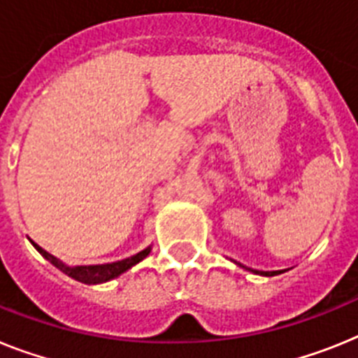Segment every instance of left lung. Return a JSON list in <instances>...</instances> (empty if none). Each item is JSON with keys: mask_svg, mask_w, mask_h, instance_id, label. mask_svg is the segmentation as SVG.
<instances>
[{"mask_svg": "<svg viewBox=\"0 0 358 358\" xmlns=\"http://www.w3.org/2000/svg\"><path fill=\"white\" fill-rule=\"evenodd\" d=\"M245 269H249V267H245ZM249 271H253L255 275H264V276H275L280 273V271H255V269H249Z\"/></svg>", "mask_w": 358, "mask_h": 358, "instance_id": "obj_1", "label": "left lung"}]
</instances>
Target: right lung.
<instances>
[{"label":"right lung","instance_id":"add662e5","mask_svg":"<svg viewBox=\"0 0 358 358\" xmlns=\"http://www.w3.org/2000/svg\"><path fill=\"white\" fill-rule=\"evenodd\" d=\"M38 251H40L41 257H45L49 260L52 266H56L59 271H63L65 275H69L71 278L78 282H83V284H101V282H107V280H113L116 276H120L122 273H125L127 269H131L133 266H136L138 262H142L143 258L147 255L151 253V248L143 249L140 253L133 255V257L125 258V260H118V262H113V264H101V266H67V264H63L62 260H58L56 257H52L50 253H47L43 248L32 242Z\"/></svg>","mask_w":358,"mask_h":358}]
</instances>
